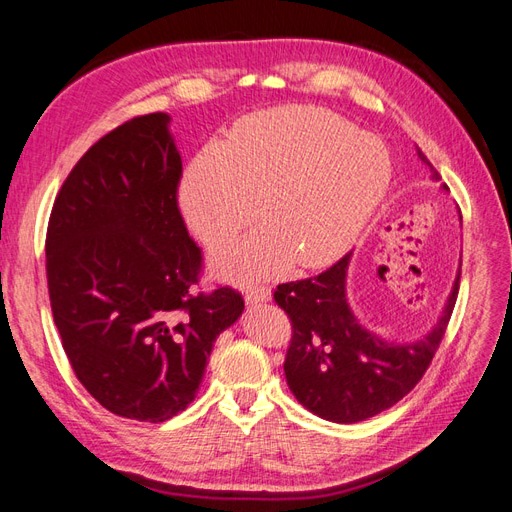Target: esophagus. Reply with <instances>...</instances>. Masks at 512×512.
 Returning a JSON list of instances; mask_svg holds the SVG:
<instances>
[{
    "instance_id": "esophagus-1",
    "label": "esophagus",
    "mask_w": 512,
    "mask_h": 512,
    "mask_svg": "<svg viewBox=\"0 0 512 512\" xmlns=\"http://www.w3.org/2000/svg\"><path fill=\"white\" fill-rule=\"evenodd\" d=\"M271 299V288L267 286H254L245 292V303L247 305H258V303H267Z\"/></svg>"
}]
</instances>
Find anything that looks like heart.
<instances>
[{"instance_id":"1","label":"heart","mask_w":512,"mask_h":512,"mask_svg":"<svg viewBox=\"0 0 512 512\" xmlns=\"http://www.w3.org/2000/svg\"><path fill=\"white\" fill-rule=\"evenodd\" d=\"M393 162L376 136L314 106H277L239 119L200 151L181 181L179 205L209 247L250 237L218 256L239 284L327 267L359 241L391 188Z\"/></svg>"}]
</instances>
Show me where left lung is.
<instances>
[{"label":"left lung","mask_w":512,"mask_h":512,"mask_svg":"<svg viewBox=\"0 0 512 512\" xmlns=\"http://www.w3.org/2000/svg\"><path fill=\"white\" fill-rule=\"evenodd\" d=\"M421 158L440 179L425 153ZM350 256L307 280L280 284L273 292L292 322L284 374L301 406L333 423H359L395 406L423 378L451 320L459 275L444 312L425 337L412 344L384 342L361 327L346 299Z\"/></svg>","instance_id":"1"}]
</instances>
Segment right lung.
Here are the masks:
<instances>
[{
	"instance_id": "obj_1",
	"label": "right lung",
	"mask_w": 512,
	"mask_h": 512,
	"mask_svg": "<svg viewBox=\"0 0 512 512\" xmlns=\"http://www.w3.org/2000/svg\"><path fill=\"white\" fill-rule=\"evenodd\" d=\"M170 117L102 136L61 185L46 230L55 327L100 406L162 423L188 408L213 342L243 312L228 286L194 292L203 254L181 218Z\"/></svg>"
}]
</instances>
